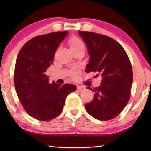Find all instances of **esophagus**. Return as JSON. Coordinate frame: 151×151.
Wrapping results in <instances>:
<instances>
[{
	"mask_svg": "<svg viewBox=\"0 0 151 151\" xmlns=\"http://www.w3.org/2000/svg\"><path fill=\"white\" fill-rule=\"evenodd\" d=\"M85 86H83V85L77 86V89L78 91H83V90H85Z\"/></svg>",
	"mask_w": 151,
	"mask_h": 151,
	"instance_id": "34e87169",
	"label": "esophagus"
}]
</instances>
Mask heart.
Wrapping results in <instances>:
<instances>
[{
  "label": "heart",
  "instance_id": "obj_1",
  "mask_svg": "<svg viewBox=\"0 0 151 151\" xmlns=\"http://www.w3.org/2000/svg\"><path fill=\"white\" fill-rule=\"evenodd\" d=\"M68 44L70 46V50H73L74 49H76V48H78L79 47H84V44L82 40L79 39V38L76 37H72L68 40ZM70 75L73 76V77H75V76L77 75L78 73V70L73 69V70L70 71Z\"/></svg>",
  "mask_w": 151,
  "mask_h": 151
}]
</instances>
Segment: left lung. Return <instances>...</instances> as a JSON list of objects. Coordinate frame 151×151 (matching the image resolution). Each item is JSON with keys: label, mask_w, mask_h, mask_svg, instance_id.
<instances>
[{"label": "left lung", "mask_w": 151, "mask_h": 151, "mask_svg": "<svg viewBox=\"0 0 151 151\" xmlns=\"http://www.w3.org/2000/svg\"><path fill=\"white\" fill-rule=\"evenodd\" d=\"M78 34L90 56L85 71L102 76L100 86L87 87L94 94L93 101L85 104L86 111L99 121L115 118L131 96L133 75L129 58L122 46L111 37L93 32L78 31Z\"/></svg>", "instance_id": "8db88e82"}]
</instances>
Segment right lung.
I'll return each instance as SVG.
<instances>
[{
  "label": "right lung",
  "mask_w": 151,
  "mask_h": 151,
  "mask_svg": "<svg viewBox=\"0 0 151 151\" xmlns=\"http://www.w3.org/2000/svg\"><path fill=\"white\" fill-rule=\"evenodd\" d=\"M67 34L63 31L37 36L25 43L17 56L14 77L17 94L27 113L39 121L57 117L68 94L76 90L71 84H49L45 74Z\"/></svg>",
  "instance_id": "obj_1"
}]
</instances>
